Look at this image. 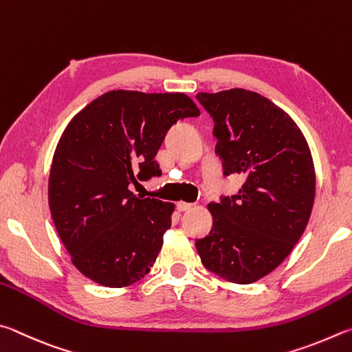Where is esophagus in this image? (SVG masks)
<instances>
[{
    "instance_id": "esophagus-1",
    "label": "esophagus",
    "mask_w": 352,
    "mask_h": 352,
    "mask_svg": "<svg viewBox=\"0 0 352 352\" xmlns=\"http://www.w3.org/2000/svg\"><path fill=\"white\" fill-rule=\"evenodd\" d=\"M176 207H177V210H179V212H187L193 207V204H190V202H177Z\"/></svg>"
}]
</instances>
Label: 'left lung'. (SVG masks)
<instances>
[{
    "label": "left lung",
    "mask_w": 352,
    "mask_h": 352,
    "mask_svg": "<svg viewBox=\"0 0 352 352\" xmlns=\"http://www.w3.org/2000/svg\"><path fill=\"white\" fill-rule=\"evenodd\" d=\"M196 98L213 119L224 176H244L236 195L208 204L213 227L196 249L210 272L249 285L280 266L303 235L316 198L311 151L291 117L254 91Z\"/></svg>",
    "instance_id": "1"
}]
</instances>
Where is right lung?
<instances>
[{
    "label": "right lung",
    "instance_id": "1",
    "mask_svg": "<svg viewBox=\"0 0 352 352\" xmlns=\"http://www.w3.org/2000/svg\"><path fill=\"white\" fill-rule=\"evenodd\" d=\"M182 92L109 91L74 117L55 150L49 207L80 272L107 287L133 285L156 261L175 206L129 186L160 176L154 160L177 120L198 117Z\"/></svg>",
    "mask_w": 352,
    "mask_h": 352
}]
</instances>
